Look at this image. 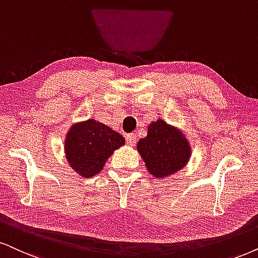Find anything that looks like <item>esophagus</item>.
Here are the masks:
<instances>
[{
	"instance_id": "34e87169",
	"label": "esophagus",
	"mask_w": 258,
	"mask_h": 258,
	"mask_svg": "<svg viewBox=\"0 0 258 258\" xmlns=\"http://www.w3.org/2000/svg\"><path fill=\"white\" fill-rule=\"evenodd\" d=\"M136 139H137V136L135 135V133H130V135L126 136V143L128 145H135Z\"/></svg>"
}]
</instances>
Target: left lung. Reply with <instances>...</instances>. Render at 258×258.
Wrapping results in <instances>:
<instances>
[{
  "label": "left lung",
  "mask_w": 258,
  "mask_h": 258,
  "mask_svg": "<svg viewBox=\"0 0 258 258\" xmlns=\"http://www.w3.org/2000/svg\"><path fill=\"white\" fill-rule=\"evenodd\" d=\"M137 149L150 174L158 178L180 170L190 157L184 135L163 120L150 123L148 136L139 140Z\"/></svg>",
  "instance_id": "left-lung-1"
}]
</instances>
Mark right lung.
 <instances>
[{
  "label": "right lung",
  "mask_w": 258,
  "mask_h": 258,
  "mask_svg": "<svg viewBox=\"0 0 258 258\" xmlns=\"http://www.w3.org/2000/svg\"><path fill=\"white\" fill-rule=\"evenodd\" d=\"M125 138L105 123L90 119L74 125L65 139V155L71 168L83 177H93L102 170L107 159Z\"/></svg>",
  "instance_id": "right-lung-1"
}]
</instances>
